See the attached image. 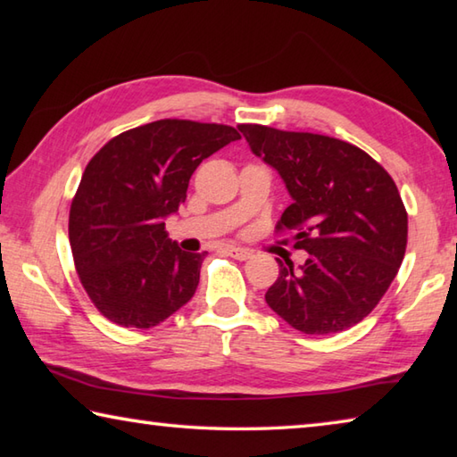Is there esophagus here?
<instances>
[{"instance_id": "1", "label": "esophagus", "mask_w": 457, "mask_h": 457, "mask_svg": "<svg viewBox=\"0 0 457 457\" xmlns=\"http://www.w3.org/2000/svg\"><path fill=\"white\" fill-rule=\"evenodd\" d=\"M228 253L236 260H247L252 256L250 250H245V247H236V245H228Z\"/></svg>"}]
</instances>
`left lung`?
<instances>
[{"mask_svg":"<svg viewBox=\"0 0 457 457\" xmlns=\"http://www.w3.org/2000/svg\"><path fill=\"white\" fill-rule=\"evenodd\" d=\"M252 153L288 189L278 229H294L303 266L280 264L266 292L272 311L304 335L359 324L397 276L407 245V212L391 175L338 138L239 125Z\"/></svg>","mask_w":457,"mask_h":457,"instance_id":"8db88e82","label":"left lung"}]
</instances>
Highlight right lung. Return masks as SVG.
<instances>
[{
	"label": "right lung",
	"mask_w": 457,
	"mask_h": 457,
	"mask_svg": "<svg viewBox=\"0 0 457 457\" xmlns=\"http://www.w3.org/2000/svg\"><path fill=\"white\" fill-rule=\"evenodd\" d=\"M239 133L163 119L108 141L84 169L68 236L76 272L108 320L151 328L193 298L205 252H183L165 220L187 199L199 163Z\"/></svg>",
	"instance_id": "add662e5"
}]
</instances>
